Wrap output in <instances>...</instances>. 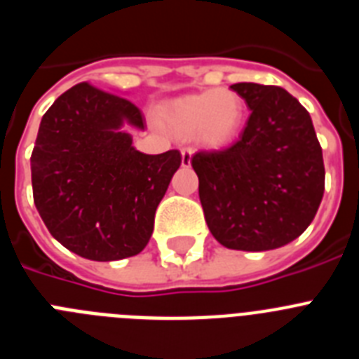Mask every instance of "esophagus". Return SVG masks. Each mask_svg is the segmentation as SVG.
Instances as JSON below:
<instances>
[{
  "label": "esophagus",
  "mask_w": 359,
  "mask_h": 359,
  "mask_svg": "<svg viewBox=\"0 0 359 359\" xmlns=\"http://www.w3.org/2000/svg\"><path fill=\"white\" fill-rule=\"evenodd\" d=\"M192 154H194V149H192V147H183L182 149V165H183V167H189L190 160H192Z\"/></svg>",
  "instance_id": "1"
}]
</instances>
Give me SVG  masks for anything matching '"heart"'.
<instances>
[{
  "mask_svg": "<svg viewBox=\"0 0 359 359\" xmlns=\"http://www.w3.org/2000/svg\"><path fill=\"white\" fill-rule=\"evenodd\" d=\"M244 100L230 90H207L180 97L163 109V120L180 138H196L207 147L236 140L244 123Z\"/></svg>",
  "mask_w": 359,
  "mask_h": 359,
  "instance_id": "obj_1",
  "label": "heart"
}]
</instances>
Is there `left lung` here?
Returning a JSON list of instances; mask_svg holds the SVG:
<instances>
[{
    "mask_svg": "<svg viewBox=\"0 0 359 359\" xmlns=\"http://www.w3.org/2000/svg\"><path fill=\"white\" fill-rule=\"evenodd\" d=\"M250 107L239 140L196 152L199 199L212 236L230 250L291 243L315 219L325 189L322 147L306 107L278 86H230Z\"/></svg>",
    "mask_w": 359,
    "mask_h": 359,
    "instance_id": "obj_1",
    "label": "left lung"
}]
</instances>
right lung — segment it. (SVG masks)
Listing matches in <instances>:
<instances>
[{"label": "right lung", "instance_id": "obj_1", "mask_svg": "<svg viewBox=\"0 0 359 359\" xmlns=\"http://www.w3.org/2000/svg\"><path fill=\"white\" fill-rule=\"evenodd\" d=\"M144 129L142 111L128 98L81 82L52 104L32 151L34 203L48 231L90 261L140 253L180 151L144 154L122 131Z\"/></svg>", "mask_w": 359, "mask_h": 359}]
</instances>
